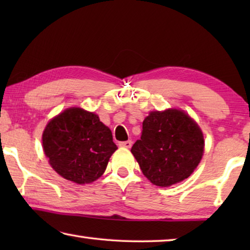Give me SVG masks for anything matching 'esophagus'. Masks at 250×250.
<instances>
[{
	"instance_id": "esophagus-1",
	"label": "esophagus",
	"mask_w": 250,
	"mask_h": 250,
	"mask_svg": "<svg viewBox=\"0 0 250 250\" xmlns=\"http://www.w3.org/2000/svg\"><path fill=\"white\" fill-rule=\"evenodd\" d=\"M119 146L121 147H126V149H129V147H131V146H132V141L131 140H128V141H122L119 143Z\"/></svg>"
}]
</instances>
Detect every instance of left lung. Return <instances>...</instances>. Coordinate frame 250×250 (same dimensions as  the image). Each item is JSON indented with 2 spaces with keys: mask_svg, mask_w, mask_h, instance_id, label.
Instances as JSON below:
<instances>
[{
  "mask_svg": "<svg viewBox=\"0 0 250 250\" xmlns=\"http://www.w3.org/2000/svg\"><path fill=\"white\" fill-rule=\"evenodd\" d=\"M202 130L179 109L152 111L131 147L143 174L154 185L171 186L192 174L204 153Z\"/></svg>",
  "mask_w": 250,
  "mask_h": 250,
  "instance_id": "1",
  "label": "left lung"
}]
</instances>
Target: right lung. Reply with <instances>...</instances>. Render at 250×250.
Wrapping results in <instances>:
<instances>
[{"mask_svg":"<svg viewBox=\"0 0 250 250\" xmlns=\"http://www.w3.org/2000/svg\"><path fill=\"white\" fill-rule=\"evenodd\" d=\"M43 149L59 175L77 184L104 174L118 147L112 133L94 112L68 108L50 120L43 132Z\"/></svg>","mask_w":250,"mask_h":250,"instance_id":"right-lung-1","label":"right lung"}]
</instances>
